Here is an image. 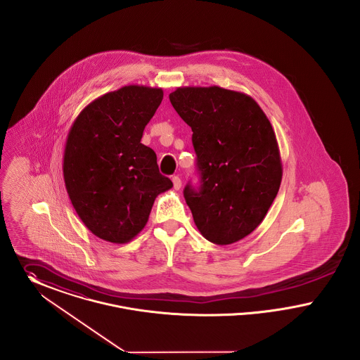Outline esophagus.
I'll list each match as a JSON object with an SVG mask.
<instances>
[{
	"label": "esophagus",
	"mask_w": 360,
	"mask_h": 360,
	"mask_svg": "<svg viewBox=\"0 0 360 360\" xmlns=\"http://www.w3.org/2000/svg\"><path fill=\"white\" fill-rule=\"evenodd\" d=\"M172 181H173V188H181V179H180L179 176H173V177H172Z\"/></svg>",
	"instance_id": "1"
}]
</instances>
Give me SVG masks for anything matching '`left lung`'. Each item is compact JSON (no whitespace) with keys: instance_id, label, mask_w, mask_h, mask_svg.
Instances as JSON below:
<instances>
[{"instance_id":"obj_1","label":"left lung","mask_w":360,"mask_h":360,"mask_svg":"<svg viewBox=\"0 0 360 360\" xmlns=\"http://www.w3.org/2000/svg\"><path fill=\"white\" fill-rule=\"evenodd\" d=\"M192 129L200 188L184 198L195 225L212 244L229 245L259 226L282 181L275 131L250 96L221 86H184L169 95Z\"/></svg>"}]
</instances>
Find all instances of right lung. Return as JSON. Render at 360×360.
Instances as JSON below:
<instances>
[{"instance_id": "1", "label": "right lung", "mask_w": 360, "mask_h": 360, "mask_svg": "<svg viewBox=\"0 0 360 360\" xmlns=\"http://www.w3.org/2000/svg\"><path fill=\"white\" fill-rule=\"evenodd\" d=\"M161 88L127 85L97 97L68 134L66 191L79 219L96 237L130 243L145 227L155 198L173 187L157 155L141 143L161 104Z\"/></svg>"}]
</instances>
